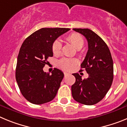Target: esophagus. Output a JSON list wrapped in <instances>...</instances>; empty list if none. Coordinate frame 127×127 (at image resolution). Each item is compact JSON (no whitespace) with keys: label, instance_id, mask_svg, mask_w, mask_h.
Masks as SVG:
<instances>
[{"label":"esophagus","instance_id":"obj_1","mask_svg":"<svg viewBox=\"0 0 127 127\" xmlns=\"http://www.w3.org/2000/svg\"><path fill=\"white\" fill-rule=\"evenodd\" d=\"M69 73H67V72H64V76H67V75H69Z\"/></svg>","mask_w":127,"mask_h":127}]
</instances>
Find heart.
<instances>
[{
  "label": "heart",
  "instance_id": "b5f03b06",
  "mask_svg": "<svg viewBox=\"0 0 127 127\" xmlns=\"http://www.w3.org/2000/svg\"><path fill=\"white\" fill-rule=\"evenodd\" d=\"M66 40L72 44L76 49H81L84 44V39L80 34L77 33H72L66 37ZM53 53L55 55L60 54L62 50V43L59 40H55L52 44ZM76 59L64 58H62L58 62V65L61 69L65 70H71L74 69V66L77 64Z\"/></svg>",
  "mask_w": 127,
  "mask_h": 127
}]
</instances>
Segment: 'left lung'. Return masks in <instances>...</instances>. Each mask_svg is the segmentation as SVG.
Masks as SVG:
<instances>
[{"label":"left lung","instance_id":"1","mask_svg":"<svg viewBox=\"0 0 127 127\" xmlns=\"http://www.w3.org/2000/svg\"><path fill=\"white\" fill-rule=\"evenodd\" d=\"M73 30L83 35L88 41V52L81 67L86 70L89 76L83 79L78 73L73 74L76 82L71 86L72 95L77 102L94 105L105 97L113 83L111 54L105 42L92 30L88 29Z\"/></svg>","mask_w":127,"mask_h":127}]
</instances>
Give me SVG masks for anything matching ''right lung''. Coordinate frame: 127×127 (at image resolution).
I'll list each match as a JSON object with an SVG mask.
<instances>
[{
  "label": "right lung",
  "mask_w": 127,
  "mask_h": 127,
  "mask_svg": "<svg viewBox=\"0 0 127 127\" xmlns=\"http://www.w3.org/2000/svg\"><path fill=\"white\" fill-rule=\"evenodd\" d=\"M70 30L65 28H42L28 37L19 51L16 79L20 92L28 101L42 104L52 100L64 78L62 70L55 68L51 72L43 71L48 58L53 57L52 44Z\"/></svg>",
  "instance_id": "obj_1"
}]
</instances>
